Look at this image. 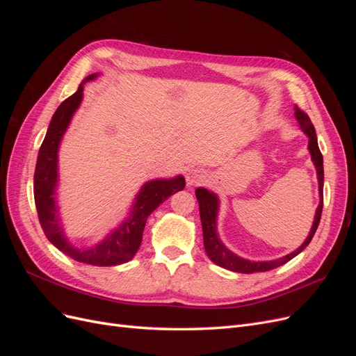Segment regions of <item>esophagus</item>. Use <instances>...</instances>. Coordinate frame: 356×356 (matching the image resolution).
I'll use <instances>...</instances> for the list:
<instances>
[{
    "label": "esophagus",
    "instance_id": "1",
    "mask_svg": "<svg viewBox=\"0 0 356 356\" xmlns=\"http://www.w3.org/2000/svg\"><path fill=\"white\" fill-rule=\"evenodd\" d=\"M187 179V186H199L202 182L207 179V172H204L202 168H195V169H190L188 174L186 177Z\"/></svg>",
    "mask_w": 356,
    "mask_h": 356
}]
</instances>
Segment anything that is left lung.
<instances>
[{
	"label": "left lung",
	"instance_id": "obj_1",
	"mask_svg": "<svg viewBox=\"0 0 356 356\" xmlns=\"http://www.w3.org/2000/svg\"><path fill=\"white\" fill-rule=\"evenodd\" d=\"M296 118L303 131L309 136V152L312 156V161L315 163L316 168V174H318V182H319V196L321 202L318 204V209L315 213V221L314 225H312L310 233L306 238L305 243L301 245L298 250L294 252H291L282 258H277V260L273 261H250L245 260V258H241L232 251H229L227 248L224 246V243L220 241L218 233H217V215H218V204L220 200L215 193L199 187L196 190V197L199 202V212H200V221H202V230H203V245H204V251H207L208 257L211 258V261H213L217 266L227 268V270L232 272H238V273H255V272H267L272 270V268H276L279 266H282L288 263L291 258H294L298 255L310 243L312 238L315 236V232L319 225L321 221V215H322V207H324V195H322V188H324V159H322L321 149L318 147V138L315 127L312 124L309 115L301 111L298 106L296 105Z\"/></svg>",
	"mask_w": 356,
	"mask_h": 356
}]
</instances>
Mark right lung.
I'll return each instance as SVG.
<instances>
[{
    "label": "right lung",
    "instance_id": "1",
    "mask_svg": "<svg viewBox=\"0 0 356 356\" xmlns=\"http://www.w3.org/2000/svg\"><path fill=\"white\" fill-rule=\"evenodd\" d=\"M96 74L84 80L89 81ZM83 99V84L79 90L63 101L56 113L53 114L44 141H42L35 174H34V199L38 212V220L47 239L59 251L74 258L75 261L92 266H115L132 260L143 241V233L147 218L156 208H159L169 196L175 195L186 187V179L178 175L172 179H153L143 186L136 195L135 203L129 217L113 230L104 241L90 248H77L68 242L60 225L59 211L56 204V184H58V149L60 139L65 134L71 118L79 108Z\"/></svg>",
    "mask_w": 356,
    "mask_h": 356
}]
</instances>
